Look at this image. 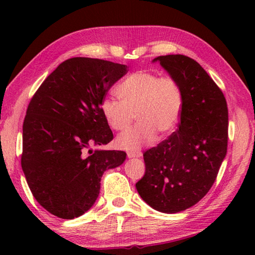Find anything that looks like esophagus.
I'll return each mask as SVG.
<instances>
[{
  "mask_svg": "<svg viewBox=\"0 0 255 255\" xmlns=\"http://www.w3.org/2000/svg\"><path fill=\"white\" fill-rule=\"evenodd\" d=\"M127 156L129 158H133V157H140V153H136V152H127Z\"/></svg>",
  "mask_w": 255,
  "mask_h": 255,
  "instance_id": "1",
  "label": "esophagus"
}]
</instances>
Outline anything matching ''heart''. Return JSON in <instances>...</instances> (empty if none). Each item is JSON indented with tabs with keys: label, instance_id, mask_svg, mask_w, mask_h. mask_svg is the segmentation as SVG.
<instances>
[{
	"label": "heart",
	"instance_id": "obj_1",
	"mask_svg": "<svg viewBox=\"0 0 255 255\" xmlns=\"http://www.w3.org/2000/svg\"><path fill=\"white\" fill-rule=\"evenodd\" d=\"M122 99L108 97L101 111L107 124L117 131H125L136 118L135 128L117 138L119 148L136 150L155 140L172 135L179 126L183 109V90L171 75L161 76L152 71L131 73L118 86Z\"/></svg>",
	"mask_w": 255,
	"mask_h": 255
}]
</instances>
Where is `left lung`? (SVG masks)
Here are the masks:
<instances>
[{"label":"left lung","mask_w":255,"mask_h":255,"mask_svg":"<svg viewBox=\"0 0 255 255\" xmlns=\"http://www.w3.org/2000/svg\"><path fill=\"white\" fill-rule=\"evenodd\" d=\"M183 90L179 129L144 153L145 174L136 189L146 204L165 214L190 208L214 184L227 152L228 110L221 89L195 59L158 56Z\"/></svg>","instance_id":"8db88e82"}]
</instances>
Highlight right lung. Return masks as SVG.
<instances>
[{
    "label": "right lung",
    "mask_w": 255,
    "mask_h": 255,
    "mask_svg": "<svg viewBox=\"0 0 255 255\" xmlns=\"http://www.w3.org/2000/svg\"><path fill=\"white\" fill-rule=\"evenodd\" d=\"M127 68L109 60L70 58L42 82L29 103L21 166L34 199L59 218L86 213L99 196L103 173L126 159L123 150L93 152L91 146L114 138L101 105Z\"/></svg>",
    "instance_id": "add662e5"
}]
</instances>
